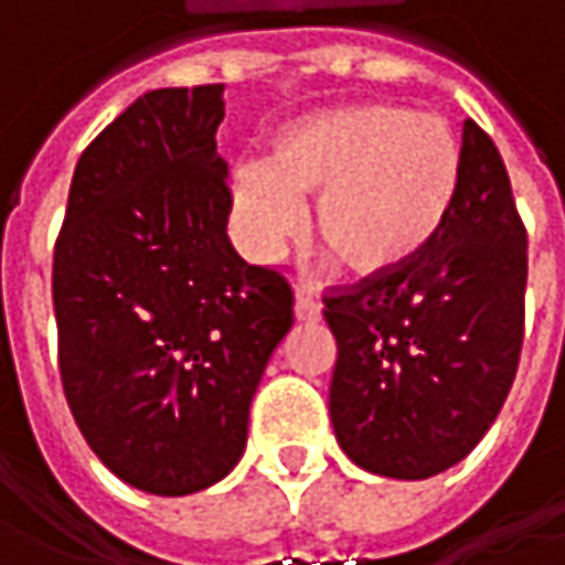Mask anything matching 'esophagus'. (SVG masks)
<instances>
[{
    "mask_svg": "<svg viewBox=\"0 0 565 565\" xmlns=\"http://www.w3.org/2000/svg\"><path fill=\"white\" fill-rule=\"evenodd\" d=\"M294 312H297V319L300 321H316L321 316L319 297H316L309 287H297V290H294Z\"/></svg>",
    "mask_w": 565,
    "mask_h": 565,
    "instance_id": "esophagus-1",
    "label": "esophagus"
}]
</instances>
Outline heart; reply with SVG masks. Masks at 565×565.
Returning <instances> with one entry per match:
<instances>
[{
  "label": "heart",
  "instance_id": "1",
  "mask_svg": "<svg viewBox=\"0 0 565 565\" xmlns=\"http://www.w3.org/2000/svg\"><path fill=\"white\" fill-rule=\"evenodd\" d=\"M459 178L450 127L399 106H350L290 127L265 166L234 168L244 234L271 253L312 200L309 237L347 275L413 263L447 218Z\"/></svg>",
  "mask_w": 565,
  "mask_h": 565
}]
</instances>
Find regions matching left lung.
<instances>
[{
	"label": "left lung",
	"mask_w": 565,
	"mask_h": 565,
	"mask_svg": "<svg viewBox=\"0 0 565 565\" xmlns=\"http://www.w3.org/2000/svg\"><path fill=\"white\" fill-rule=\"evenodd\" d=\"M525 278L510 174L469 118L454 205L435 241L397 271L324 297L338 341L328 406L343 454L403 481L469 457L513 387Z\"/></svg>",
	"instance_id": "1"
}]
</instances>
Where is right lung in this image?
Wrapping results in <instances>:
<instances>
[{
    "label": "right lung",
    "instance_id": "add662e5",
    "mask_svg": "<svg viewBox=\"0 0 565 565\" xmlns=\"http://www.w3.org/2000/svg\"><path fill=\"white\" fill-rule=\"evenodd\" d=\"M224 84L149 89L84 149L52 259L71 416L115 476L159 497L222 481L294 324V290L227 237Z\"/></svg>",
    "mask_w": 565,
    "mask_h": 565
}]
</instances>
